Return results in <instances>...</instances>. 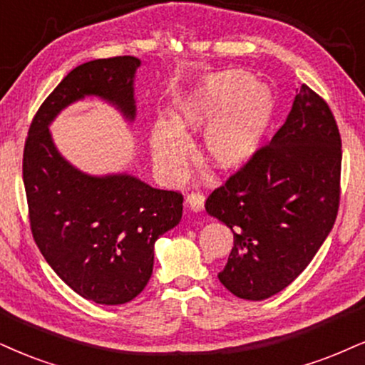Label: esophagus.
Here are the masks:
<instances>
[{
	"label": "esophagus",
	"mask_w": 365,
	"mask_h": 365,
	"mask_svg": "<svg viewBox=\"0 0 365 365\" xmlns=\"http://www.w3.org/2000/svg\"><path fill=\"white\" fill-rule=\"evenodd\" d=\"M186 205L190 206L191 211L197 213V211L205 208V196L200 195V192H191V195L186 197Z\"/></svg>",
	"instance_id": "obj_1"
}]
</instances>
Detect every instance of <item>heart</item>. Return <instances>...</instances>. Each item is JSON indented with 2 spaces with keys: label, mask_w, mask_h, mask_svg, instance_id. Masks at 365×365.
I'll use <instances>...</instances> for the list:
<instances>
[{
  "label": "heart",
  "mask_w": 365,
  "mask_h": 365,
  "mask_svg": "<svg viewBox=\"0 0 365 365\" xmlns=\"http://www.w3.org/2000/svg\"><path fill=\"white\" fill-rule=\"evenodd\" d=\"M274 116L267 86L242 71L213 74L184 94L174 123L159 120L150 133L152 159L168 179H181L192 152L186 132L207 127L201 140L205 159L222 173L244 168L254 159Z\"/></svg>",
  "instance_id": "b5f03b06"
}]
</instances>
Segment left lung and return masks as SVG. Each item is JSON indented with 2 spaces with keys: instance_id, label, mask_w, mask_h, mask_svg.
<instances>
[{
  "instance_id": "obj_1",
  "label": "left lung",
  "mask_w": 365,
  "mask_h": 365,
  "mask_svg": "<svg viewBox=\"0 0 365 365\" xmlns=\"http://www.w3.org/2000/svg\"><path fill=\"white\" fill-rule=\"evenodd\" d=\"M341 142L325 101L307 84L269 145L206 200V213L233 232L220 282L262 301L289 286L334 228Z\"/></svg>"
}]
</instances>
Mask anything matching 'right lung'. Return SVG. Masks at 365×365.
<instances>
[{"instance_id": "add662e5", "label": "right lung", "mask_w": 365, "mask_h": 365, "mask_svg": "<svg viewBox=\"0 0 365 365\" xmlns=\"http://www.w3.org/2000/svg\"><path fill=\"white\" fill-rule=\"evenodd\" d=\"M140 64V58L121 56L71 71L35 115L24 152L35 244L71 289L108 307L128 303L147 286L155 240L181 222L182 196L130 173H84L58 152L51 125L86 98H100L133 123Z\"/></svg>"}]
</instances>
